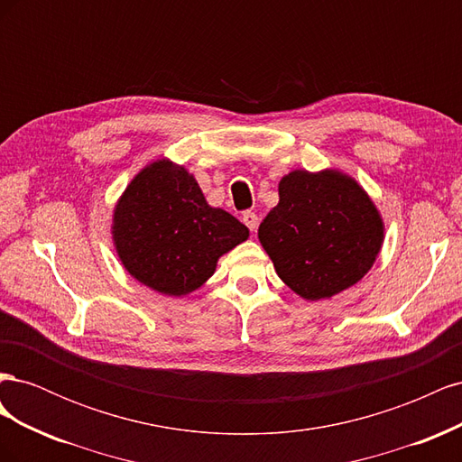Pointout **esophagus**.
Listing matches in <instances>:
<instances>
[{
    "label": "esophagus",
    "instance_id": "esophagus-1",
    "mask_svg": "<svg viewBox=\"0 0 462 462\" xmlns=\"http://www.w3.org/2000/svg\"><path fill=\"white\" fill-rule=\"evenodd\" d=\"M243 223L250 231H256V227H258V216L254 212H245L243 214Z\"/></svg>",
    "mask_w": 462,
    "mask_h": 462
}]
</instances>
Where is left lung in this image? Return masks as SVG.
<instances>
[{"instance_id":"1","label":"left lung","mask_w":462,"mask_h":462,"mask_svg":"<svg viewBox=\"0 0 462 462\" xmlns=\"http://www.w3.org/2000/svg\"><path fill=\"white\" fill-rule=\"evenodd\" d=\"M258 239L282 282L304 300L356 285L380 254L385 223L370 194L339 170H292Z\"/></svg>"}]
</instances>
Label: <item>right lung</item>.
<instances>
[{
	"label": "right lung",
	"mask_w": 462,
	"mask_h": 462,
	"mask_svg": "<svg viewBox=\"0 0 462 462\" xmlns=\"http://www.w3.org/2000/svg\"><path fill=\"white\" fill-rule=\"evenodd\" d=\"M248 235L239 219L209 206L199 180L170 158L144 165L111 216V239L123 268L167 297L200 289L217 260Z\"/></svg>",
	"instance_id": "right-lung-1"
}]
</instances>
